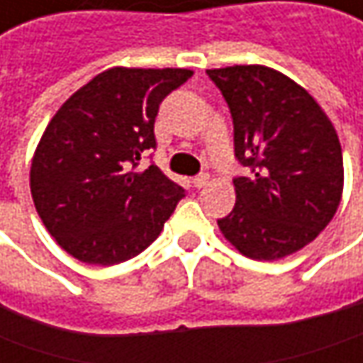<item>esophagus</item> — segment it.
Instances as JSON below:
<instances>
[{"label":"esophagus","mask_w":363,"mask_h":363,"mask_svg":"<svg viewBox=\"0 0 363 363\" xmlns=\"http://www.w3.org/2000/svg\"><path fill=\"white\" fill-rule=\"evenodd\" d=\"M193 184L197 186V189H203V186H207L209 184V174L207 172H203V174H199L193 179Z\"/></svg>","instance_id":"esophagus-1"}]
</instances>
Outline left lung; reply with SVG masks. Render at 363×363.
Instances as JSON below:
<instances>
[{
    "mask_svg": "<svg viewBox=\"0 0 363 363\" xmlns=\"http://www.w3.org/2000/svg\"><path fill=\"white\" fill-rule=\"evenodd\" d=\"M233 118L235 207L217 219L223 238L252 260H280L311 244L343 193L337 132L308 91L262 65L207 71Z\"/></svg>",
    "mask_w": 363,
    "mask_h": 363,
    "instance_id": "1",
    "label": "left lung"
}]
</instances>
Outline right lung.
Segmentation results:
<instances>
[{"instance_id": "add662e5", "label": "right lung", "mask_w": 363, "mask_h": 363, "mask_svg": "<svg viewBox=\"0 0 363 363\" xmlns=\"http://www.w3.org/2000/svg\"><path fill=\"white\" fill-rule=\"evenodd\" d=\"M191 77L189 69H107L72 93L46 125L30 191L44 228L72 258L113 266L160 235L184 189L156 164L135 166L156 148L162 99Z\"/></svg>"}]
</instances>
